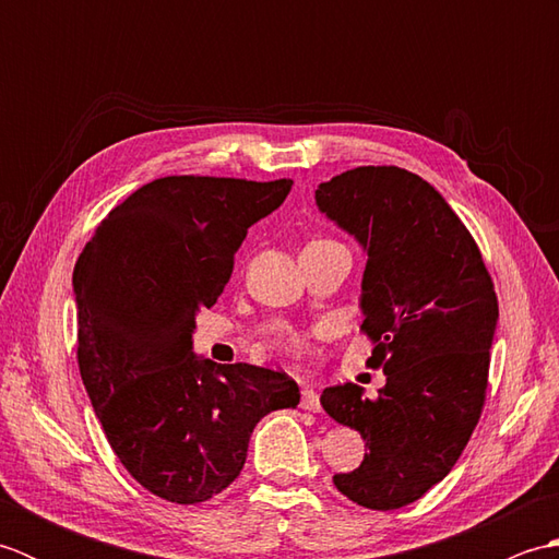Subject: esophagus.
Masks as SVG:
<instances>
[{
	"instance_id": "esophagus-1",
	"label": "esophagus",
	"mask_w": 559,
	"mask_h": 559,
	"mask_svg": "<svg viewBox=\"0 0 559 559\" xmlns=\"http://www.w3.org/2000/svg\"><path fill=\"white\" fill-rule=\"evenodd\" d=\"M300 406L305 408V411H312V413H319L322 411V403H319V394L314 389H302V401H300Z\"/></svg>"
}]
</instances>
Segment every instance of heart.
Segmentation results:
<instances>
[{
  "label": "heart",
  "mask_w": 559,
  "mask_h": 559,
  "mask_svg": "<svg viewBox=\"0 0 559 559\" xmlns=\"http://www.w3.org/2000/svg\"><path fill=\"white\" fill-rule=\"evenodd\" d=\"M319 242H329V240H317V242H312V245H319Z\"/></svg>",
  "instance_id": "obj_1"
}]
</instances>
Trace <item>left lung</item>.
I'll use <instances>...</instances> for the list:
<instances>
[{
  "mask_svg": "<svg viewBox=\"0 0 559 559\" xmlns=\"http://www.w3.org/2000/svg\"><path fill=\"white\" fill-rule=\"evenodd\" d=\"M314 201L367 254L362 329L374 341L372 367L386 374L377 399L350 382L324 389V411L370 449L334 485L386 512L444 480L468 444L500 307L476 240L423 177L365 165L319 185Z\"/></svg>",
  "mask_w": 559,
  "mask_h": 559,
  "instance_id": "8db88e82",
  "label": "left lung"
}]
</instances>
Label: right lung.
Masks as SVG:
<instances>
[{"label": "right lung", "mask_w": 559, "mask_h": 559, "mask_svg": "<svg viewBox=\"0 0 559 559\" xmlns=\"http://www.w3.org/2000/svg\"><path fill=\"white\" fill-rule=\"evenodd\" d=\"M290 187L160 177L103 218L74 266L83 386L122 466L168 502L223 492L240 476L257 423L300 403L288 374L199 358L192 341L247 228Z\"/></svg>", "instance_id": "obj_1"}]
</instances>
